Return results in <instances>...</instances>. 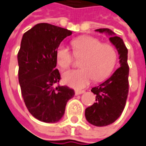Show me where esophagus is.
I'll use <instances>...</instances> for the list:
<instances>
[{
    "instance_id": "1",
    "label": "esophagus",
    "mask_w": 146,
    "mask_h": 146,
    "mask_svg": "<svg viewBox=\"0 0 146 146\" xmlns=\"http://www.w3.org/2000/svg\"><path fill=\"white\" fill-rule=\"evenodd\" d=\"M83 93H85V90H75V94L76 95H79V94H82Z\"/></svg>"
}]
</instances>
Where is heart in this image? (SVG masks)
Instances as JSON below:
<instances>
[{"mask_svg":"<svg viewBox=\"0 0 146 146\" xmlns=\"http://www.w3.org/2000/svg\"><path fill=\"white\" fill-rule=\"evenodd\" d=\"M72 44L74 55L83 56L80 62L82 68L63 73V82L67 86L75 89L85 88L94 78L95 81H103L113 71L117 60V52L113 46L87 35L75 38ZM73 59V53L66 46L60 45L57 48L56 61L61 68H68Z\"/></svg>","mask_w":146,"mask_h":146,"instance_id":"b5f03b06","label":"heart"}]
</instances>
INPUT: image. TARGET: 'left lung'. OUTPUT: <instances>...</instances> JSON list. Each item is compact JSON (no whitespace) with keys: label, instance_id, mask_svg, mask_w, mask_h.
<instances>
[{"label":"left lung","instance_id":"1","mask_svg":"<svg viewBox=\"0 0 146 146\" xmlns=\"http://www.w3.org/2000/svg\"><path fill=\"white\" fill-rule=\"evenodd\" d=\"M95 31L105 33L119 54V68L103 83L91 89L96 94V103L86 109V120L97 127L114 123L120 116L126 104L128 94V49L123 39L108 28L97 29Z\"/></svg>","mask_w":146,"mask_h":146}]
</instances>
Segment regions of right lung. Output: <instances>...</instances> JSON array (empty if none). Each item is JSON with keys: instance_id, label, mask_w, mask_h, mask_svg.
Masks as SVG:
<instances>
[{"instance_id": "add662e5", "label": "right lung", "mask_w": 146, "mask_h": 146, "mask_svg": "<svg viewBox=\"0 0 146 146\" xmlns=\"http://www.w3.org/2000/svg\"><path fill=\"white\" fill-rule=\"evenodd\" d=\"M72 31L48 23H38L24 33L18 53V81L29 112L38 120L56 123L63 117L67 102L74 90L56 87L60 75L56 51Z\"/></svg>"}]
</instances>
